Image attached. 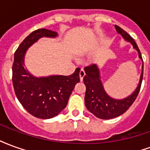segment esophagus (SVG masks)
<instances>
[{"label": "esophagus", "instance_id": "obj_1", "mask_svg": "<svg viewBox=\"0 0 150 150\" xmlns=\"http://www.w3.org/2000/svg\"><path fill=\"white\" fill-rule=\"evenodd\" d=\"M85 71L84 70H83V69H81V71H80V72H79V79H80V81H83V77L85 76Z\"/></svg>", "mask_w": 150, "mask_h": 150}]
</instances>
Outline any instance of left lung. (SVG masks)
<instances>
[{
	"instance_id": "8db88e82",
	"label": "left lung",
	"mask_w": 150,
	"mask_h": 150,
	"mask_svg": "<svg viewBox=\"0 0 150 150\" xmlns=\"http://www.w3.org/2000/svg\"><path fill=\"white\" fill-rule=\"evenodd\" d=\"M116 32L121 37L132 44L133 49L138 53L139 59L142 60V54L137 45L132 38L127 34L123 29L118 25H115ZM143 60H142V73L140 76L138 85L132 94L124 99H115L108 94L104 88L100 76V69L96 64L85 67L86 75L83 77V83L86 86L85 93V105L89 112L100 119L108 120L115 118L125 113L135 101L138 95L142 79H143Z\"/></svg>"
}]
</instances>
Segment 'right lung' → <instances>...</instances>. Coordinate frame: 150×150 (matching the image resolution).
I'll return each instance as SVG.
<instances>
[{"instance_id":"add662e5","label":"right lung","mask_w":150,"mask_h":150,"mask_svg":"<svg viewBox=\"0 0 150 150\" xmlns=\"http://www.w3.org/2000/svg\"><path fill=\"white\" fill-rule=\"evenodd\" d=\"M54 31L39 29L32 32L20 44L14 54L13 84L19 102L28 112L40 119H50L67 106L75 84L80 81V68L71 75L36 77L25 67L27 50L42 38H54Z\"/></svg>"}]
</instances>
